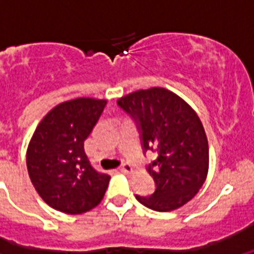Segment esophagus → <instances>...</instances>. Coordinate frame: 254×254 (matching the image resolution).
I'll list each match as a JSON object with an SVG mask.
<instances>
[{"mask_svg":"<svg viewBox=\"0 0 254 254\" xmlns=\"http://www.w3.org/2000/svg\"><path fill=\"white\" fill-rule=\"evenodd\" d=\"M120 170L123 173H133V168H132L128 163L123 164L122 167L120 168Z\"/></svg>","mask_w":254,"mask_h":254,"instance_id":"esophagus-1","label":"esophagus"}]
</instances>
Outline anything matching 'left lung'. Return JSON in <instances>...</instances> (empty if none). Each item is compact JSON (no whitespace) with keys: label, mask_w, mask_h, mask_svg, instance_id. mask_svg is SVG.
<instances>
[{"label":"left lung","mask_w":254,"mask_h":254,"mask_svg":"<svg viewBox=\"0 0 254 254\" xmlns=\"http://www.w3.org/2000/svg\"><path fill=\"white\" fill-rule=\"evenodd\" d=\"M141 133L143 151L158 152L147 170L154 178L150 197L136 194L143 206L159 212L182 207L196 196L208 172V142L196 112L164 87L138 90L118 99Z\"/></svg>","instance_id":"obj_1"}]
</instances>
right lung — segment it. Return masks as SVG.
Segmentation results:
<instances>
[{
  "label": "right lung",
  "mask_w": 254,
  "mask_h": 254,
  "mask_svg": "<svg viewBox=\"0 0 254 254\" xmlns=\"http://www.w3.org/2000/svg\"><path fill=\"white\" fill-rule=\"evenodd\" d=\"M107 100L77 98L55 107L40 121L28 151L30 181L44 202L69 215L100 203L111 177L91 167L84 141L104 111Z\"/></svg>",
  "instance_id": "add662e5"
}]
</instances>
